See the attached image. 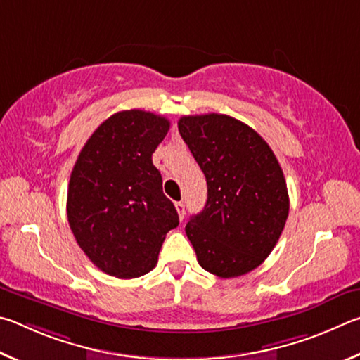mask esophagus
Returning <instances> with one entry per match:
<instances>
[{
	"label": "esophagus",
	"instance_id": "34e87169",
	"mask_svg": "<svg viewBox=\"0 0 360 360\" xmlns=\"http://www.w3.org/2000/svg\"><path fill=\"white\" fill-rule=\"evenodd\" d=\"M175 209H176V212H179V217H180V219H184L185 218V204L181 202H175Z\"/></svg>",
	"mask_w": 360,
	"mask_h": 360
}]
</instances>
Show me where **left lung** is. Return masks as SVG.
Here are the masks:
<instances>
[{"label": "left lung", "mask_w": 360, "mask_h": 360, "mask_svg": "<svg viewBox=\"0 0 360 360\" xmlns=\"http://www.w3.org/2000/svg\"><path fill=\"white\" fill-rule=\"evenodd\" d=\"M179 131L207 180L204 210L185 228L200 267L221 278L248 274L272 253L288 219L280 162L253 128L223 113L181 117Z\"/></svg>", "instance_id": "1"}]
</instances>
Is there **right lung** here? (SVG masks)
Wrapping results in <instances>:
<instances>
[{
  "mask_svg": "<svg viewBox=\"0 0 360 360\" xmlns=\"http://www.w3.org/2000/svg\"><path fill=\"white\" fill-rule=\"evenodd\" d=\"M169 126L151 112H117L98 126L74 164L69 226L88 259L117 278L148 274L166 234L179 226L151 161Z\"/></svg>",
  "mask_w": 360,
  "mask_h": 360,
  "instance_id": "1",
  "label": "right lung"
}]
</instances>
